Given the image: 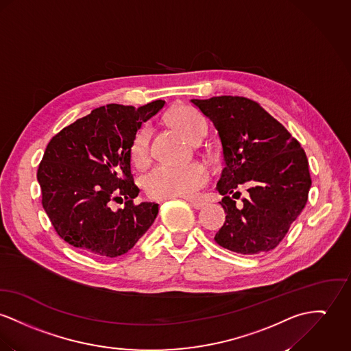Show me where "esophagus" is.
Listing matches in <instances>:
<instances>
[{"label": "esophagus", "instance_id": "obj_1", "mask_svg": "<svg viewBox=\"0 0 351 351\" xmlns=\"http://www.w3.org/2000/svg\"><path fill=\"white\" fill-rule=\"evenodd\" d=\"M186 200L189 202V204L195 208V210H200L204 207V202L202 200H196V199H192V197H186Z\"/></svg>", "mask_w": 351, "mask_h": 351}]
</instances>
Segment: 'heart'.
Masks as SVG:
<instances>
[{"label": "heart", "instance_id": "obj_1", "mask_svg": "<svg viewBox=\"0 0 351 351\" xmlns=\"http://www.w3.org/2000/svg\"><path fill=\"white\" fill-rule=\"evenodd\" d=\"M171 125L193 143L199 137L206 135L207 123L204 117L189 107L173 109L169 114ZM151 131L141 128L136 134L131 145V158L136 165H144L149 158ZM210 180L207 168L199 162L187 165L162 164L151 169L143 178V186L148 196L154 199H172L189 197L203 189Z\"/></svg>", "mask_w": 351, "mask_h": 351}]
</instances>
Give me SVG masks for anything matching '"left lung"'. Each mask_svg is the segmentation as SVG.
Wrapping results in <instances>:
<instances>
[{
  "instance_id": "8db88e82",
  "label": "left lung",
  "mask_w": 351,
  "mask_h": 351,
  "mask_svg": "<svg viewBox=\"0 0 351 351\" xmlns=\"http://www.w3.org/2000/svg\"><path fill=\"white\" fill-rule=\"evenodd\" d=\"M191 103L208 117L221 141L226 167L216 184L226 221L215 242L238 254L274 250L306 206L311 178L299 141L258 103L217 96ZM250 184L239 206L236 191Z\"/></svg>"
}]
</instances>
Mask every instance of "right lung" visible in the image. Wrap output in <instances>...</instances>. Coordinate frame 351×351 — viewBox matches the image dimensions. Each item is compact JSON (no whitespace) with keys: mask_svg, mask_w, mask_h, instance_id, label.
Returning <instances> with one entry per match:
<instances>
[{"mask_svg":"<svg viewBox=\"0 0 351 351\" xmlns=\"http://www.w3.org/2000/svg\"><path fill=\"white\" fill-rule=\"evenodd\" d=\"M164 104H108L52 137L37 180L43 207L61 239L88 255L116 258L148 231L159 204H134L138 189L131 173V145L141 124ZM117 199H125V207L112 210Z\"/></svg>","mask_w":351,"mask_h":351,"instance_id":"obj_1","label":"right lung"}]
</instances>
